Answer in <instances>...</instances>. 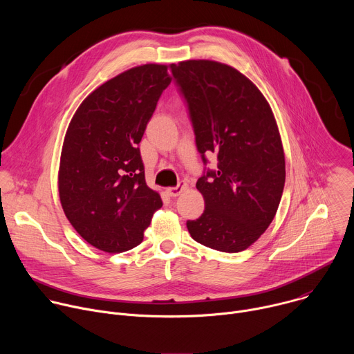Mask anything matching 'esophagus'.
Returning <instances> with one entry per match:
<instances>
[{"instance_id":"1","label":"esophagus","mask_w":354,"mask_h":354,"mask_svg":"<svg viewBox=\"0 0 354 354\" xmlns=\"http://www.w3.org/2000/svg\"><path fill=\"white\" fill-rule=\"evenodd\" d=\"M187 189V183L186 182H180L176 187H167L165 189V192H167V194L168 196H171V197H178L182 192H185Z\"/></svg>"}]
</instances>
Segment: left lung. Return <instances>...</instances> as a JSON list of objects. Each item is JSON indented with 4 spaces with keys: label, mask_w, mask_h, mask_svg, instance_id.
I'll return each instance as SVG.
<instances>
[{
    "label": "left lung",
    "mask_w": 354,
    "mask_h": 354,
    "mask_svg": "<svg viewBox=\"0 0 354 354\" xmlns=\"http://www.w3.org/2000/svg\"><path fill=\"white\" fill-rule=\"evenodd\" d=\"M171 70L187 102L203 162L206 156L217 157V169L196 183L206 207L186 223L189 234L216 250H245L273 221L286 180L272 108L258 86L228 64L186 60Z\"/></svg>",
    "instance_id": "8db88e82"
}]
</instances>
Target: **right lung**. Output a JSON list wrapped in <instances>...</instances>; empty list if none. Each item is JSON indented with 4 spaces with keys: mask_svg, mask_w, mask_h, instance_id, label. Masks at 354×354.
Segmentation results:
<instances>
[{
    "mask_svg": "<svg viewBox=\"0 0 354 354\" xmlns=\"http://www.w3.org/2000/svg\"><path fill=\"white\" fill-rule=\"evenodd\" d=\"M171 81L165 64L126 70L92 91L68 124L60 203L74 230L99 250L120 254L141 243L162 207L160 193L145 183L138 144Z\"/></svg>",
    "mask_w": 354,
    "mask_h": 354,
    "instance_id": "add662e5",
    "label": "right lung"
}]
</instances>
